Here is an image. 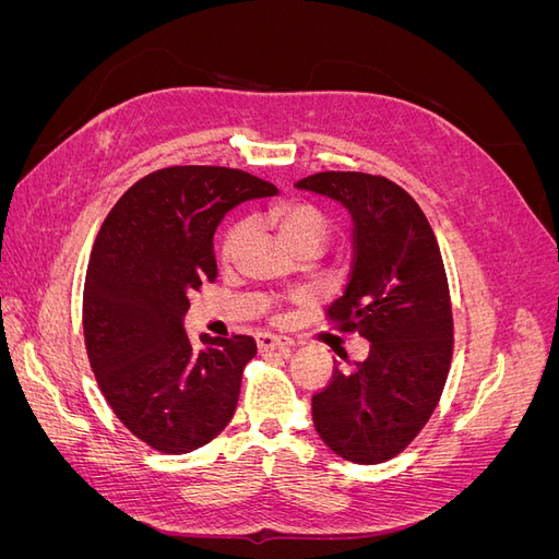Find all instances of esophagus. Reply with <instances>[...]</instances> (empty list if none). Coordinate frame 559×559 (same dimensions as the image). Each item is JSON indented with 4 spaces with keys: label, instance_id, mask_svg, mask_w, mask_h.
Instances as JSON below:
<instances>
[{
    "label": "esophagus",
    "instance_id": "1",
    "mask_svg": "<svg viewBox=\"0 0 559 559\" xmlns=\"http://www.w3.org/2000/svg\"><path fill=\"white\" fill-rule=\"evenodd\" d=\"M257 345H259L261 352H267V349L292 352L294 341H292V337H282V335H273V333H259L257 335Z\"/></svg>",
    "mask_w": 559,
    "mask_h": 559
}]
</instances>
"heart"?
<instances>
[{"label":"heart","mask_w":559,"mask_h":559,"mask_svg":"<svg viewBox=\"0 0 559 559\" xmlns=\"http://www.w3.org/2000/svg\"><path fill=\"white\" fill-rule=\"evenodd\" d=\"M267 222L280 235V240L292 251L306 245H312L319 249L331 235L329 216L317 205H312V202H302V200H282V202H275V205H270ZM245 240H247V226L242 222L233 224L224 235L222 249H218L222 261L230 263L235 257H238Z\"/></svg>","instance_id":"1"}]
</instances>
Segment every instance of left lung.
<instances>
[{
	"label": "left lung",
	"mask_w": 559,
	"mask_h": 559,
	"mask_svg": "<svg viewBox=\"0 0 559 559\" xmlns=\"http://www.w3.org/2000/svg\"><path fill=\"white\" fill-rule=\"evenodd\" d=\"M296 186L352 214V273L329 317L370 343L366 361L335 364L312 396L314 429L343 460L380 464L411 445L448 380L452 306L441 249L417 202L384 177L317 173Z\"/></svg>",
	"instance_id": "1"
}]
</instances>
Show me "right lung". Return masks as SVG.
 Returning a JSON list of instances; mask_svg holds the SVG:
<instances>
[{
    "mask_svg": "<svg viewBox=\"0 0 559 559\" xmlns=\"http://www.w3.org/2000/svg\"><path fill=\"white\" fill-rule=\"evenodd\" d=\"M277 186L233 167L175 165L132 183L99 228L83 286L95 380L123 425L158 452L207 445L238 408L249 335L183 331L189 296L216 280L214 230Z\"/></svg>",
    "mask_w": 559,
    "mask_h": 559,
    "instance_id": "obj_1",
    "label": "right lung"
}]
</instances>
